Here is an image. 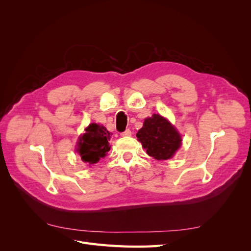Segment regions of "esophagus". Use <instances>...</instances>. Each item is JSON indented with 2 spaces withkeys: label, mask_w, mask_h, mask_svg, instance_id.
<instances>
[{
  "label": "esophagus",
  "mask_w": 251,
  "mask_h": 251,
  "mask_svg": "<svg viewBox=\"0 0 251 251\" xmlns=\"http://www.w3.org/2000/svg\"><path fill=\"white\" fill-rule=\"evenodd\" d=\"M120 135L123 136V137H130V136H132V132H131L130 128H127V130H126L125 132H123Z\"/></svg>",
  "instance_id": "34e87169"
}]
</instances>
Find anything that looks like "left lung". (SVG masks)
<instances>
[{
	"mask_svg": "<svg viewBox=\"0 0 251 251\" xmlns=\"http://www.w3.org/2000/svg\"><path fill=\"white\" fill-rule=\"evenodd\" d=\"M149 156L156 160H168L180 149L182 139L170 121L159 114L144 119L143 126L136 134Z\"/></svg>",
	"mask_w": 251,
	"mask_h": 251,
	"instance_id": "8db88e82",
	"label": "left lung"
}]
</instances>
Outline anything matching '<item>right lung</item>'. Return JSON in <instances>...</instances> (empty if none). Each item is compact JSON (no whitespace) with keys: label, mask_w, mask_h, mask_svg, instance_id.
<instances>
[{"label":"right lung","mask_w":251,"mask_h":251,"mask_svg":"<svg viewBox=\"0 0 251 251\" xmlns=\"http://www.w3.org/2000/svg\"><path fill=\"white\" fill-rule=\"evenodd\" d=\"M111 133L103 126L91 124L85 128L77 140L76 151L81 157V160L88 165H92L100 161L110 151L109 140Z\"/></svg>","instance_id":"add662e5"}]
</instances>
